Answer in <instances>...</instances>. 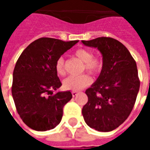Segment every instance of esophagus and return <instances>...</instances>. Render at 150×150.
<instances>
[{
  "label": "esophagus",
  "instance_id": "34e87169",
  "mask_svg": "<svg viewBox=\"0 0 150 150\" xmlns=\"http://www.w3.org/2000/svg\"><path fill=\"white\" fill-rule=\"evenodd\" d=\"M71 94H72V96H73V97H75V96H77L78 92H77V91H71Z\"/></svg>",
  "mask_w": 150,
  "mask_h": 150
}]
</instances>
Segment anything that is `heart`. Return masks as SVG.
I'll list each match as a JSON object with an SVG mask.
<instances>
[{
    "mask_svg": "<svg viewBox=\"0 0 150 150\" xmlns=\"http://www.w3.org/2000/svg\"><path fill=\"white\" fill-rule=\"evenodd\" d=\"M79 59L83 62V70L91 75H96L99 74L103 68V60L100 56L92 55V53L86 49H78L74 53ZM55 71L58 75H63L65 74L64 59L60 57L55 62ZM91 83V79L87 74L79 76H68L63 81V88L66 90L77 91L87 87Z\"/></svg>",
    "mask_w": 150,
    "mask_h": 150,
    "instance_id": "1",
    "label": "heart"
}]
</instances>
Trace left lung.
I'll use <instances>...</instances> for the list:
<instances>
[{
  "label": "left lung",
  "mask_w": 150,
  "mask_h": 150,
  "mask_svg": "<svg viewBox=\"0 0 150 150\" xmlns=\"http://www.w3.org/2000/svg\"><path fill=\"white\" fill-rule=\"evenodd\" d=\"M82 42L97 48L103 55L100 76L85 91L88 100L82 114L91 128L109 132L125 122L134 107L140 88L137 64L125 46L112 38Z\"/></svg>",
  "instance_id": "1"
}]
</instances>
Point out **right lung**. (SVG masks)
I'll return each instance as SVG.
<instances>
[{
  "label": "right lung",
  "mask_w": 150,
  "mask_h": 150,
  "mask_svg": "<svg viewBox=\"0 0 150 150\" xmlns=\"http://www.w3.org/2000/svg\"><path fill=\"white\" fill-rule=\"evenodd\" d=\"M78 42L41 38L30 43L18 58L13 74L12 96L21 119L30 129L46 131L61 121L63 107L72 95L69 91L53 95L52 90L62 85L55 62Z\"/></svg>",
  "instance_id": "right-lung-1"
}]
</instances>
